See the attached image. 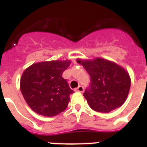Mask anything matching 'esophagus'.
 <instances>
[{
  "label": "esophagus",
  "mask_w": 147,
  "mask_h": 147,
  "mask_svg": "<svg viewBox=\"0 0 147 147\" xmlns=\"http://www.w3.org/2000/svg\"><path fill=\"white\" fill-rule=\"evenodd\" d=\"M76 91H78V92H83V87L82 86H79L76 89Z\"/></svg>",
  "instance_id": "1"
}]
</instances>
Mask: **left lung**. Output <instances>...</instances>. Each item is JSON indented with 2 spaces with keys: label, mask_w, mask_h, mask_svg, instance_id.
<instances>
[{
  "label": "left lung",
  "mask_w": 147,
  "mask_h": 147,
  "mask_svg": "<svg viewBox=\"0 0 147 147\" xmlns=\"http://www.w3.org/2000/svg\"><path fill=\"white\" fill-rule=\"evenodd\" d=\"M77 63L82 64L90 76V86L83 96L93 110L109 113L123 105L131 87V78L126 69L102 57L78 58Z\"/></svg>",
  "instance_id": "8db88e82"
}]
</instances>
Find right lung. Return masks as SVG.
Here are the masks:
<instances>
[{"label":"right lung","instance_id":"obj_1","mask_svg":"<svg viewBox=\"0 0 147 147\" xmlns=\"http://www.w3.org/2000/svg\"><path fill=\"white\" fill-rule=\"evenodd\" d=\"M70 64V60L42 61L24 70L20 79L21 92L28 106L36 113L55 117L67 108L74 91L62 73Z\"/></svg>","mask_w":147,"mask_h":147}]
</instances>
